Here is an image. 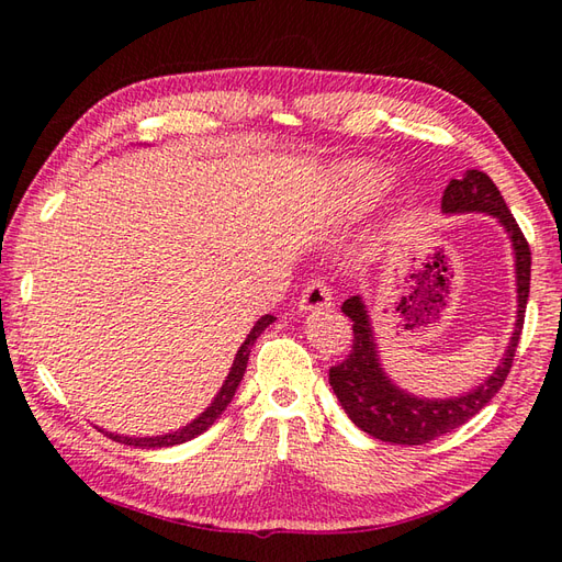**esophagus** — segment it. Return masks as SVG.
<instances>
[{
  "label": "esophagus",
  "mask_w": 562,
  "mask_h": 562,
  "mask_svg": "<svg viewBox=\"0 0 562 562\" xmlns=\"http://www.w3.org/2000/svg\"><path fill=\"white\" fill-rule=\"evenodd\" d=\"M333 304V292L328 290V284L324 280H314L312 284H306L300 302H296V308L302 314L306 312H321V308H328Z\"/></svg>",
  "instance_id": "34e87169"
}]
</instances>
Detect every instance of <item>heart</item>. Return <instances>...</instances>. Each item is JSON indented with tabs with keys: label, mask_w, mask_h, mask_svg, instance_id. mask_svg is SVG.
<instances>
[{
	"label": "heart",
	"mask_w": 562,
	"mask_h": 562,
	"mask_svg": "<svg viewBox=\"0 0 562 562\" xmlns=\"http://www.w3.org/2000/svg\"><path fill=\"white\" fill-rule=\"evenodd\" d=\"M333 210L352 217L369 210L391 190V176L372 161H345L333 169Z\"/></svg>",
	"instance_id": "obj_1"
}]
</instances>
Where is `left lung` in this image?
<instances>
[{"label": "left lung", "instance_id": "left-lung-1", "mask_svg": "<svg viewBox=\"0 0 562 562\" xmlns=\"http://www.w3.org/2000/svg\"><path fill=\"white\" fill-rule=\"evenodd\" d=\"M441 212L491 214L507 232L512 254H515L517 321L503 360L493 369L491 376H485L479 386L461 393V396L425 398L401 389L386 374L376 348L372 316H369L362 296L357 294L345 300L340 308L345 316L352 318L355 340L348 360L330 367V386L336 391L342 411L362 432L381 441H391V445H425V441L453 432L463 423H469L475 413L483 411L505 384L519 345L524 312H527L531 250L491 176L483 171H469L461 181H451L445 190V198H441Z\"/></svg>", "mask_w": 562, "mask_h": 562}]
</instances>
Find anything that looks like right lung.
I'll return each instance as SVG.
<instances>
[{"instance_id": "1", "label": "right lung", "mask_w": 562, "mask_h": 562, "mask_svg": "<svg viewBox=\"0 0 562 562\" xmlns=\"http://www.w3.org/2000/svg\"><path fill=\"white\" fill-rule=\"evenodd\" d=\"M272 316L266 314L260 316L256 321V326L250 328V333L246 336V340L241 342V348H238L236 357H234V364L229 369V374H226L222 389L217 391V396H214V401L207 405L205 411H202L195 420H190L188 425H183L181 429H176V432H166V435H157V437H127V435H115V432H101L105 437H111L113 441H121V445H130V447H137V449H164V447H176V445H183V441H190L195 439L198 435L205 432V429H210L214 423L220 420L222 413L226 411V405L232 403L234 393L238 389V384H241L244 379V372H246V364H248V355H250V348H254V342L258 340V336L262 330H266L270 324H272Z\"/></svg>"}]
</instances>
